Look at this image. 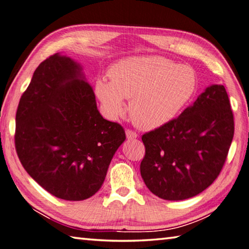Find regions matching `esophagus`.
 Instances as JSON below:
<instances>
[{"label":"esophagus","mask_w":249,"mask_h":249,"mask_svg":"<svg viewBox=\"0 0 249 249\" xmlns=\"http://www.w3.org/2000/svg\"><path fill=\"white\" fill-rule=\"evenodd\" d=\"M125 134H126V137H127V139H136L138 137V135L130 129H126Z\"/></svg>","instance_id":"esophagus-1"}]
</instances>
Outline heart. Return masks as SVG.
Listing matches in <instances>:
<instances>
[{
    "label": "heart",
    "mask_w": 249,
    "mask_h": 249,
    "mask_svg": "<svg viewBox=\"0 0 249 249\" xmlns=\"http://www.w3.org/2000/svg\"><path fill=\"white\" fill-rule=\"evenodd\" d=\"M111 81L99 78L96 94L110 120L129 113L140 128L162 127L178 116L192 100L197 88L195 71L159 55L133 56L112 67Z\"/></svg>",
    "instance_id": "1"
}]
</instances>
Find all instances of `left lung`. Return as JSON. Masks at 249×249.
Wrapping results in <instances>:
<instances>
[{
    "instance_id": "left-lung-1",
    "label": "left lung",
    "mask_w": 249,
    "mask_h": 249,
    "mask_svg": "<svg viewBox=\"0 0 249 249\" xmlns=\"http://www.w3.org/2000/svg\"><path fill=\"white\" fill-rule=\"evenodd\" d=\"M234 136V120L223 85H211L178 119L142 135L146 155L140 174L152 194L184 200L214 182Z\"/></svg>"
}]
</instances>
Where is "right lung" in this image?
Returning a JSON list of instances; mask_svg holds the SVG:
<instances>
[{"label":"right lung","instance_id":"1","mask_svg":"<svg viewBox=\"0 0 249 249\" xmlns=\"http://www.w3.org/2000/svg\"><path fill=\"white\" fill-rule=\"evenodd\" d=\"M125 138L100 114L79 63L55 53L37 67L17 107L15 147L40 186L64 200L93 196Z\"/></svg>","mask_w":249,"mask_h":249}]
</instances>
